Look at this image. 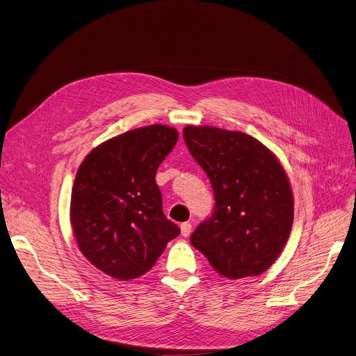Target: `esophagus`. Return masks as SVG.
<instances>
[{
  "mask_svg": "<svg viewBox=\"0 0 356 356\" xmlns=\"http://www.w3.org/2000/svg\"><path fill=\"white\" fill-rule=\"evenodd\" d=\"M180 231L183 236H189L192 232V223L191 222H183L180 225Z\"/></svg>",
  "mask_w": 356,
  "mask_h": 356,
  "instance_id": "1",
  "label": "esophagus"
}]
</instances>
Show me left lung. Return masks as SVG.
Listing matches in <instances>:
<instances>
[{"mask_svg": "<svg viewBox=\"0 0 356 356\" xmlns=\"http://www.w3.org/2000/svg\"><path fill=\"white\" fill-rule=\"evenodd\" d=\"M184 143L208 175L215 207L191 235L220 275L263 274L289 239L294 200L283 165L254 137L216 127L183 129Z\"/></svg>", "mask_w": 356, "mask_h": 356, "instance_id": "obj_1", "label": "left lung"}]
</instances>
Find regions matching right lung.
I'll use <instances>...</instances> for the list:
<instances>
[{
	"instance_id": "obj_1",
	"label": "right lung",
	"mask_w": 356,
	"mask_h": 356,
	"mask_svg": "<svg viewBox=\"0 0 356 356\" xmlns=\"http://www.w3.org/2000/svg\"><path fill=\"white\" fill-rule=\"evenodd\" d=\"M177 131L148 125L111 138L86 156L74 177L70 222L81 252L102 273L133 280L156 264L180 234L163 213L156 183Z\"/></svg>"
}]
</instances>
